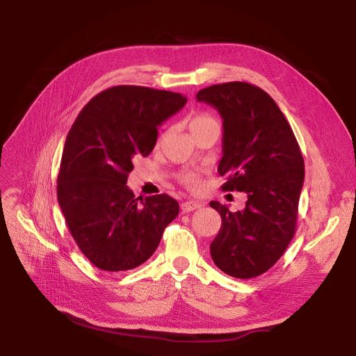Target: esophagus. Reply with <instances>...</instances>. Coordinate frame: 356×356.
Wrapping results in <instances>:
<instances>
[{
    "label": "esophagus",
    "mask_w": 356,
    "mask_h": 356,
    "mask_svg": "<svg viewBox=\"0 0 356 356\" xmlns=\"http://www.w3.org/2000/svg\"><path fill=\"white\" fill-rule=\"evenodd\" d=\"M199 208H202V203L197 202V200H186L180 204L181 212H192V211L199 209Z\"/></svg>",
    "instance_id": "esophagus-1"
}]
</instances>
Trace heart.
Here are the masks:
<instances>
[{
  "instance_id": "heart-1",
  "label": "heart",
  "mask_w": 356,
  "mask_h": 356,
  "mask_svg": "<svg viewBox=\"0 0 356 356\" xmlns=\"http://www.w3.org/2000/svg\"><path fill=\"white\" fill-rule=\"evenodd\" d=\"M218 122L215 121V118L213 117H211L209 114H197V115H195L192 120H191V122H189V128H191V133L192 131H195V129H197V128H202V127H208V125H216ZM180 180L188 186V188H197L199 186V181H200V179H199V172H196V170H188V172H184V173H181V176H180Z\"/></svg>"
}]
</instances>
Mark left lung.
<instances>
[{"mask_svg":"<svg viewBox=\"0 0 356 356\" xmlns=\"http://www.w3.org/2000/svg\"><path fill=\"white\" fill-rule=\"evenodd\" d=\"M212 105L223 122L218 172L225 192H245L244 211L231 212L211 202L222 225L211 244L219 270L235 278L268 271L296 232L305 161L293 129L266 90L247 82L212 85L196 93Z\"/></svg>","mask_w":356,"mask_h":356,"instance_id":"left-lung-1","label":"left lung"}]
</instances>
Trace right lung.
Returning <instances> with one entry per match:
<instances>
[{
    "instance_id": "1",
    "label": "right lung",
    "mask_w": 356,
    "mask_h": 356,
    "mask_svg": "<svg viewBox=\"0 0 356 356\" xmlns=\"http://www.w3.org/2000/svg\"><path fill=\"white\" fill-rule=\"evenodd\" d=\"M181 93L120 85L102 90L79 112L66 137L58 200L70 235L104 271L133 270L157 250L179 215L167 195L136 197L127 179L136 157H147L159 127L180 111Z\"/></svg>"
}]
</instances>
